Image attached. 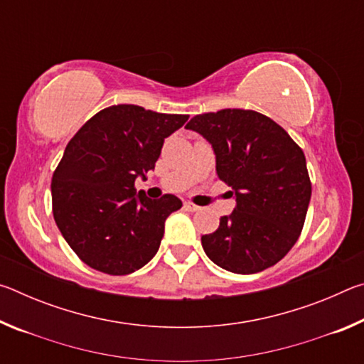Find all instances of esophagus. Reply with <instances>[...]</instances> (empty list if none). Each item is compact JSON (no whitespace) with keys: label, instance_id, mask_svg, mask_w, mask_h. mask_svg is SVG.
Masks as SVG:
<instances>
[{"label":"esophagus","instance_id":"obj_1","mask_svg":"<svg viewBox=\"0 0 364 364\" xmlns=\"http://www.w3.org/2000/svg\"><path fill=\"white\" fill-rule=\"evenodd\" d=\"M184 208H186L188 212H197V210H199V207L194 205L193 202H184Z\"/></svg>","mask_w":364,"mask_h":364}]
</instances>
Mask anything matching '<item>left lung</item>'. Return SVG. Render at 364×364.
Returning a JSON list of instances; mask_svg holds the SVG:
<instances>
[{"label":"left lung","instance_id":"left-lung-1","mask_svg":"<svg viewBox=\"0 0 364 364\" xmlns=\"http://www.w3.org/2000/svg\"><path fill=\"white\" fill-rule=\"evenodd\" d=\"M210 143L217 175L236 207L202 236L220 268L254 274L278 263L297 242L311 197L304 151L284 128L255 110L223 109L186 125Z\"/></svg>","mask_w":364,"mask_h":364}]
</instances>
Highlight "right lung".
Listing matches in <instances>:
<instances>
[{"mask_svg":"<svg viewBox=\"0 0 364 364\" xmlns=\"http://www.w3.org/2000/svg\"><path fill=\"white\" fill-rule=\"evenodd\" d=\"M189 115L157 114L133 104L102 109L67 144L51 181L53 213L70 249L102 273L122 276L157 254L165 220L183 202L149 199L136 178L154 170L165 138Z\"/></svg>","mask_w":364,"mask_h":364,"instance_id":"right-lung-1","label":"right lung"}]
</instances>
